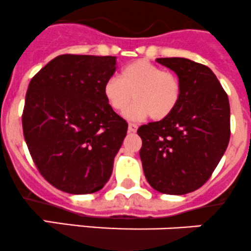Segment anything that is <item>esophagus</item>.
Here are the masks:
<instances>
[{
	"instance_id": "esophagus-1",
	"label": "esophagus",
	"mask_w": 251,
	"mask_h": 251,
	"mask_svg": "<svg viewBox=\"0 0 251 251\" xmlns=\"http://www.w3.org/2000/svg\"><path fill=\"white\" fill-rule=\"evenodd\" d=\"M136 131H137V125H135V124H128V132L135 133Z\"/></svg>"
}]
</instances>
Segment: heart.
<instances>
[{"mask_svg":"<svg viewBox=\"0 0 251 251\" xmlns=\"http://www.w3.org/2000/svg\"><path fill=\"white\" fill-rule=\"evenodd\" d=\"M104 97L116 113L126 110L130 120L150 115L152 120L168 118L177 106L181 86L175 74L162 70L150 61H133L121 70L119 78H109L104 84Z\"/></svg>","mask_w":251,"mask_h":251,"instance_id":"heart-1","label":"heart"}]
</instances>
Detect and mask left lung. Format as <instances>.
I'll list each match as a JSON object with an SVG mask.
<instances>
[{"label": "left lung", "instance_id": "left-lung-1", "mask_svg": "<svg viewBox=\"0 0 251 251\" xmlns=\"http://www.w3.org/2000/svg\"><path fill=\"white\" fill-rule=\"evenodd\" d=\"M157 62L177 75L181 97L168 118L138 127L140 157L154 190L185 195L210 179L227 150L229 100L205 65L182 57H162Z\"/></svg>", "mask_w": 251, "mask_h": 251}]
</instances>
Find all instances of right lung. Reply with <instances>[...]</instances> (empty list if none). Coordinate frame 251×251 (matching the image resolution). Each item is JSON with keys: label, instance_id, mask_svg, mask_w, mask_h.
I'll return each mask as SVG.
<instances>
[{"label": "right lung", "instance_id": "right-lung-1", "mask_svg": "<svg viewBox=\"0 0 251 251\" xmlns=\"http://www.w3.org/2000/svg\"><path fill=\"white\" fill-rule=\"evenodd\" d=\"M116 57L60 55L29 83L22 125L33 162L44 179L74 195L100 190L127 123L109 106L104 84Z\"/></svg>", "mask_w": 251, "mask_h": 251}]
</instances>
